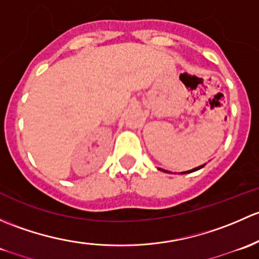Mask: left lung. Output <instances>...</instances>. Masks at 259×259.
<instances>
[{"label":"left lung","instance_id":"1","mask_svg":"<svg viewBox=\"0 0 259 259\" xmlns=\"http://www.w3.org/2000/svg\"><path fill=\"white\" fill-rule=\"evenodd\" d=\"M206 166V164H202V166H198V167H196V168H193V169H189V170H186V172H182L183 175H185V173H191V172H194V170H198V169H201V168H203V167ZM161 170H164V169H161ZM167 172V170H166Z\"/></svg>","mask_w":259,"mask_h":259}]
</instances>
